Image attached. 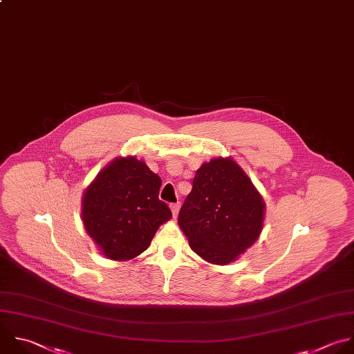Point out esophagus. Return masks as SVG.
<instances>
[{
  "label": "esophagus",
  "instance_id": "obj_1",
  "mask_svg": "<svg viewBox=\"0 0 354 354\" xmlns=\"http://www.w3.org/2000/svg\"><path fill=\"white\" fill-rule=\"evenodd\" d=\"M171 207V211H172V215L176 216L178 212H179V208H180V203H174L169 205Z\"/></svg>",
  "mask_w": 354,
  "mask_h": 354
}]
</instances>
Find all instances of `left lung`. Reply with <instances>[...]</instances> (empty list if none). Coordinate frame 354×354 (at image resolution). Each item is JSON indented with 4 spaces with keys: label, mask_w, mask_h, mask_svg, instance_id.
Segmentation results:
<instances>
[{
    "label": "left lung",
    "mask_w": 354,
    "mask_h": 354,
    "mask_svg": "<svg viewBox=\"0 0 354 354\" xmlns=\"http://www.w3.org/2000/svg\"><path fill=\"white\" fill-rule=\"evenodd\" d=\"M264 201L230 158L203 164L178 216L194 253L214 264L233 261L259 238Z\"/></svg>",
    "instance_id": "left-lung-1"
}]
</instances>
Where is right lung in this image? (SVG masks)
<instances>
[{"label":"right lung","mask_w":354,"mask_h":354,"mask_svg":"<svg viewBox=\"0 0 354 354\" xmlns=\"http://www.w3.org/2000/svg\"><path fill=\"white\" fill-rule=\"evenodd\" d=\"M161 178L135 157L116 158L83 196L86 232L111 260H131L143 253L161 223L172 216L158 198Z\"/></svg>","instance_id":"obj_1"}]
</instances>
